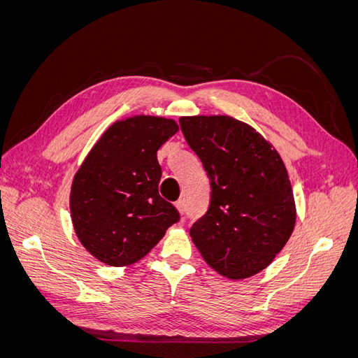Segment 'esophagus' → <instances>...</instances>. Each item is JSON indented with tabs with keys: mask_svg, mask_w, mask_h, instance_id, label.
I'll return each instance as SVG.
<instances>
[{
	"mask_svg": "<svg viewBox=\"0 0 358 358\" xmlns=\"http://www.w3.org/2000/svg\"><path fill=\"white\" fill-rule=\"evenodd\" d=\"M176 209L179 210V213H183V212H185V200H183V199H179V200L176 201Z\"/></svg>",
	"mask_w": 358,
	"mask_h": 358,
	"instance_id": "1",
	"label": "esophagus"
}]
</instances>
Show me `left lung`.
Listing matches in <instances>:
<instances>
[{
  "mask_svg": "<svg viewBox=\"0 0 358 358\" xmlns=\"http://www.w3.org/2000/svg\"><path fill=\"white\" fill-rule=\"evenodd\" d=\"M187 143L210 180L209 209L189 234L204 262L230 279L273 262L296 225L282 158L251 125L225 115L182 116Z\"/></svg>",
  "mask_w": 358,
  "mask_h": 358,
  "instance_id": "left-lung-1",
  "label": "left lung"
}]
</instances>
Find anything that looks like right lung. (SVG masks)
<instances>
[{
    "label": "right lung",
    "mask_w": 358,
    "mask_h": 358,
    "mask_svg": "<svg viewBox=\"0 0 358 358\" xmlns=\"http://www.w3.org/2000/svg\"><path fill=\"white\" fill-rule=\"evenodd\" d=\"M173 119L137 115L106 129L74 175L70 212L76 236L113 267L143 258L179 221L159 196L157 150L178 133Z\"/></svg>",
    "instance_id": "add662e5"
}]
</instances>
